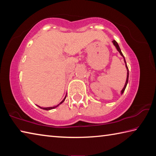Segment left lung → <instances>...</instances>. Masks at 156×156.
Masks as SVG:
<instances>
[{
  "instance_id": "1",
  "label": "left lung",
  "mask_w": 156,
  "mask_h": 156,
  "mask_svg": "<svg viewBox=\"0 0 156 156\" xmlns=\"http://www.w3.org/2000/svg\"><path fill=\"white\" fill-rule=\"evenodd\" d=\"M112 43H113V44H114V46L116 47V49H117L118 51H119V53L120 54L121 56H122L123 57L124 61H125V66H126V70H127V76H126V83H125V87H124L123 89H122V91H121V94H122L124 93V91H125V90L126 87V84H127V83H128V80H129V69H128V67H127V65H126V60H125V57H124L122 53V51H121V50H120V47H119V45H118V43H117V42H116L115 40H113V41H112Z\"/></svg>"
}]
</instances>
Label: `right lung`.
<instances>
[{
  "instance_id": "obj_1",
  "label": "right lung",
  "mask_w": 156,
  "mask_h": 156,
  "mask_svg": "<svg viewBox=\"0 0 156 156\" xmlns=\"http://www.w3.org/2000/svg\"><path fill=\"white\" fill-rule=\"evenodd\" d=\"M66 97H67V95H66L65 96V98L63 99L61 102H60V103L58 105H56V106H54V107H39V106H38V107H40V108H41V109H44V110H51V109H54V108H56L57 107H58L60 105H61L63 102L65 101V98H66Z\"/></svg>"
}]
</instances>
